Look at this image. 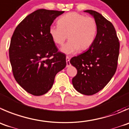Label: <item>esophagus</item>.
<instances>
[{
    "label": "esophagus",
    "mask_w": 129,
    "mask_h": 129,
    "mask_svg": "<svg viewBox=\"0 0 129 129\" xmlns=\"http://www.w3.org/2000/svg\"><path fill=\"white\" fill-rule=\"evenodd\" d=\"M66 63H67V67H69V66H71V63H70V58L68 56L66 57Z\"/></svg>",
    "instance_id": "esophagus-1"
}]
</instances>
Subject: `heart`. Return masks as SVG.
I'll list each match as a JSON object with an SVG mask.
<instances>
[{"mask_svg": "<svg viewBox=\"0 0 129 129\" xmlns=\"http://www.w3.org/2000/svg\"><path fill=\"white\" fill-rule=\"evenodd\" d=\"M58 24L50 27L49 33L58 46L63 45L68 36L69 41L62 48L64 53L70 54L77 50H86L94 42L98 25L93 17L72 12L60 17Z\"/></svg>", "mask_w": 129, "mask_h": 129, "instance_id": "obj_1", "label": "heart"}]
</instances>
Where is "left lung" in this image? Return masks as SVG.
Segmentation results:
<instances>
[{
    "mask_svg": "<svg viewBox=\"0 0 129 129\" xmlns=\"http://www.w3.org/2000/svg\"><path fill=\"white\" fill-rule=\"evenodd\" d=\"M85 12L92 15L97 22L96 39L87 52L72 57L70 63L77 71L72 80L74 88L83 94L92 95L104 88L114 76L120 43L110 21L96 11L86 10Z\"/></svg>",
    "mask_w": 129,
    "mask_h": 129,
    "instance_id": "obj_1",
    "label": "left lung"
}]
</instances>
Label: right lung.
<instances>
[{"instance_id":"right-lung-1","label":"right lung","mask_w":129,"mask_h":129,"mask_svg":"<svg viewBox=\"0 0 129 129\" xmlns=\"http://www.w3.org/2000/svg\"><path fill=\"white\" fill-rule=\"evenodd\" d=\"M63 12L37 10L17 25L11 38L9 53L13 76L34 96L47 93L56 74L66 66V56L58 52L49 33L53 21Z\"/></svg>"}]
</instances>
